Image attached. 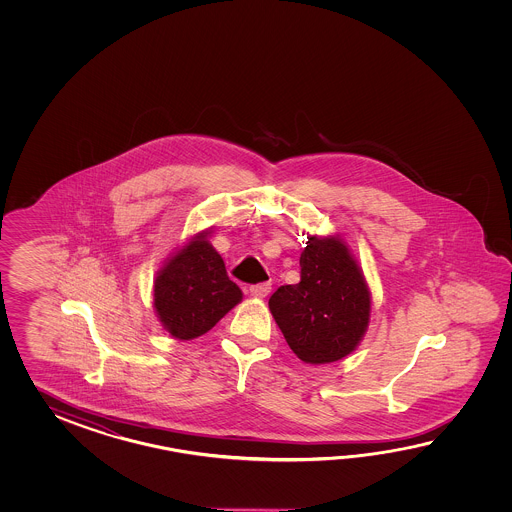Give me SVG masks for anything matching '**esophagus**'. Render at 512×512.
I'll use <instances>...</instances> for the list:
<instances>
[{"instance_id":"obj_1","label":"esophagus","mask_w":512,"mask_h":512,"mask_svg":"<svg viewBox=\"0 0 512 512\" xmlns=\"http://www.w3.org/2000/svg\"><path fill=\"white\" fill-rule=\"evenodd\" d=\"M251 296L254 298H265L267 294L271 293V283H258V285H252Z\"/></svg>"}]
</instances>
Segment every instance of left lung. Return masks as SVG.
Instances as JSON below:
<instances>
[{"label":"left lung","instance_id":"left-lung-1","mask_svg":"<svg viewBox=\"0 0 512 512\" xmlns=\"http://www.w3.org/2000/svg\"><path fill=\"white\" fill-rule=\"evenodd\" d=\"M300 267V282L269 298L276 324L305 364L348 357L370 326V287L359 263L340 236H307Z\"/></svg>","mask_w":512,"mask_h":512}]
</instances>
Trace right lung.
<instances>
[{"label": "right lung", "mask_w": 512, "mask_h": 512, "mask_svg": "<svg viewBox=\"0 0 512 512\" xmlns=\"http://www.w3.org/2000/svg\"><path fill=\"white\" fill-rule=\"evenodd\" d=\"M201 230L164 261L153 280V309L177 340L201 337L243 298L225 261Z\"/></svg>", "instance_id": "add662e5"}]
</instances>
